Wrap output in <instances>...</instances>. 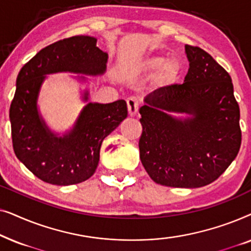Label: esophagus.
<instances>
[{"label":"esophagus","instance_id":"1","mask_svg":"<svg viewBox=\"0 0 251 251\" xmlns=\"http://www.w3.org/2000/svg\"><path fill=\"white\" fill-rule=\"evenodd\" d=\"M126 105H128V112L130 116H135L137 113H138L140 106L138 99L135 97H129L126 99Z\"/></svg>","mask_w":251,"mask_h":251}]
</instances>
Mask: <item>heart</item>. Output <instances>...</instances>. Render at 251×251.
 Returning a JSON list of instances; mask_svg holds the SVG:
<instances>
[{"mask_svg":"<svg viewBox=\"0 0 251 251\" xmlns=\"http://www.w3.org/2000/svg\"><path fill=\"white\" fill-rule=\"evenodd\" d=\"M137 70L140 73H155L156 82L159 85L168 87L175 83L179 76L181 67L177 59L168 58L160 53H149L139 59L137 63Z\"/></svg>","mask_w":251,"mask_h":251,"instance_id":"heart-1","label":"heart"}]
</instances>
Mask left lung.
Returning a JSON list of instances; mask_svg holds the SVG:
<instances>
[{"label":"left lung","mask_w":251,"mask_h":251,"mask_svg":"<svg viewBox=\"0 0 251 251\" xmlns=\"http://www.w3.org/2000/svg\"><path fill=\"white\" fill-rule=\"evenodd\" d=\"M190 68L183 84L159 88L140 107V160L155 183L201 187L227 169L241 146L240 108L229 74L199 47L185 46ZM171 112L192 118L174 119Z\"/></svg>","instance_id":"obj_1"}]
</instances>
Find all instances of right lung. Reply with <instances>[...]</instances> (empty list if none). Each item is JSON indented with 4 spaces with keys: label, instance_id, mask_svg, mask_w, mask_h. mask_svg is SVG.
<instances>
[{
    "label": "right lung",
    "instance_id": "1",
    "mask_svg": "<svg viewBox=\"0 0 251 251\" xmlns=\"http://www.w3.org/2000/svg\"><path fill=\"white\" fill-rule=\"evenodd\" d=\"M96 42L91 36L57 41L27 61L17 76L9 114L13 151L27 169L46 183L73 185L90 178L97 169L102 140L128 115L122 99L109 104L89 102L72 132L57 138L37 114L36 99L46 74L104 73L107 53Z\"/></svg>",
    "mask_w": 251,
    "mask_h": 251
}]
</instances>
